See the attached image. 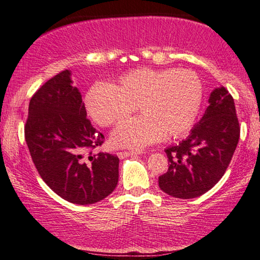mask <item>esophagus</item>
<instances>
[{
	"label": "esophagus",
	"instance_id": "esophagus-1",
	"mask_svg": "<svg viewBox=\"0 0 260 260\" xmlns=\"http://www.w3.org/2000/svg\"><path fill=\"white\" fill-rule=\"evenodd\" d=\"M139 153L140 152H134V151H120V152H118L117 155L120 158V159H124V158H126V157L135 156V155H139Z\"/></svg>",
	"mask_w": 260,
	"mask_h": 260
}]
</instances>
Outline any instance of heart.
Here are the masks:
<instances>
[{"label":"heart","mask_w":260,"mask_h":260,"mask_svg":"<svg viewBox=\"0 0 260 260\" xmlns=\"http://www.w3.org/2000/svg\"><path fill=\"white\" fill-rule=\"evenodd\" d=\"M202 99L203 87L195 72L143 68L122 74L114 86L95 83L85 95V107L98 124L110 126L131 114L136 105L142 114L121 122L112 132V142L142 149L164 136L187 133Z\"/></svg>","instance_id":"heart-1"}]
</instances>
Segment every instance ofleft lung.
Segmentation results:
<instances>
[{"mask_svg":"<svg viewBox=\"0 0 260 260\" xmlns=\"http://www.w3.org/2000/svg\"><path fill=\"white\" fill-rule=\"evenodd\" d=\"M239 139L234 100L225 87L214 88L188 138L165 149L170 166L158 179L159 188L182 200L203 195L225 174Z\"/></svg>","mask_w":260,"mask_h":260,"instance_id":"left-lung-1","label":"left lung"}]
</instances>
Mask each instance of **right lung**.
Masks as SVG:
<instances>
[{
    "label": "right lung",
    "mask_w": 260,
    "mask_h": 260,
    "mask_svg": "<svg viewBox=\"0 0 260 260\" xmlns=\"http://www.w3.org/2000/svg\"><path fill=\"white\" fill-rule=\"evenodd\" d=\"M72 72L64 70L29 101L25 140L39 174L52 191L73 204L104 200L117 187L119 158L93 153L104 136L87 119Z\"/></svg>",
    "instance_id": "obj_1"
}]
</instances>
